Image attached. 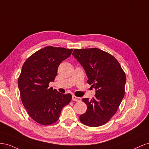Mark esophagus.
Returning <instances> with one entry per match:
<instances>
[{
    "mask_svg": "<svg viewBox=\"0 0 149 149\" xmlns=\"http://www.w3.org/2000/svg\"><path fill=\"white\" fill-rule=\"evenodd\" d=\"M72 100L74 101H77V102H79L81 101V98L79 97H77L74 95H73L72 96Z\"/></svg>",
    "mask_w": 149,
    "mask_h": 149,
    "instance_id": "34e87169",
    "label": "esophagus"
}]
</instances>
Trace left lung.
I'll list each match as a JSON object with an SVG mask.
<instances>
[{
	"mask_svg": "<svg viewBox=\"0 0 149 149\" xmlns=\"http://www.w3.org/2000/svg\"><path fill=\"white\" fill-rule=\"evenodd\" d=\"M72 55L84 68L87 83L96 90L91 100H82L87 111L79 116L81 123L89 127L105 124L116 114L124 96L125 72L113 56L99 48L74 49Z\"/></svg>",
	"mask_w": 149,
	"mask_h": 149,
	"instance_id": "1",
	"label": "left lung"
}]
</instances>
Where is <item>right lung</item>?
I'll list each match as a JSON object with an SVG mask.
<instances>
[{"label": "right lung", "instance_id": "right-lung-1", "mask_svg": "<svg viewBox=\"0 0 149 149\" xmlns=\"http://www.w3.org/2000/svg\"><path fill=\"white\" fill-rule=\"evenodd\" d=\"M73 49L47 46L27 58L22 68L18 86L22 103L30 118L43 125L55 123L71 94H61L49 83L54 81L58 68L68 58Z\"/></svg>", "mask_w": 149, "mask_h": 149}]
</instances>
